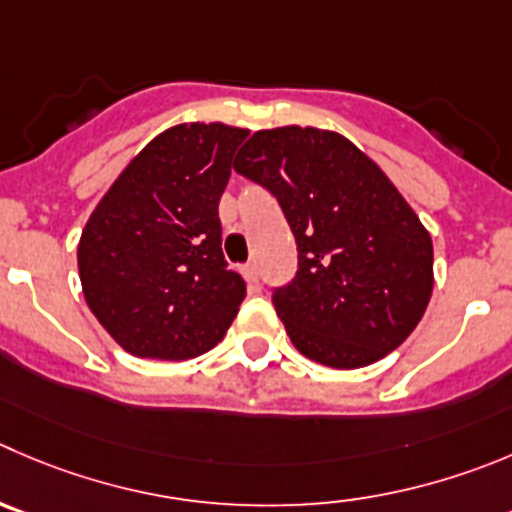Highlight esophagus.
<instances>
[{"mask_svg": "<svg viewBox=\"0 0 512 512\" xmlns=\"http://www.w3.org/2000/svg\"><path fill=\"white\" fill-rule=\"evenodd\" d=\"M241 271H243V276H246L248 284H259V266L253 264V261H251V264L243 266Z\"/></svg>", "mask_w": 512, "mask_h": 512, "instance_id": "obj_1", "label": "esophagus"}]
</instances>
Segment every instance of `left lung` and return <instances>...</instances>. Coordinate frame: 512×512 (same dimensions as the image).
I'll use <instances>...</instances> for the list:
<instances>
[{
  "instance_id": "1",
  "label": "left lung",
  "mask_w": 512,
  "mask_h": 512,
  "mask_svg": "<svg viewBox=\"0 0 512 512\" xmlns=\"http://www.w3.org/2000/svg\"><path fill=\"white\" fill-rule=\"evenodd\" d=\"M284 211L299 271L271 296L311 362L359 369L405 342L430 304L432 238L382 168L334 130H259L233 163Z\"/></svg>"
}]
</instances>
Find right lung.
<instances>
[{
  "mask_svg": "<svg viewBox=\"0 0 512 512\" xmlns=\"http://www.w3.org/2000/svg\"><path fill=\"white\" fill-rule=\"evenodd\" d=\"M248 130L180 123L155 135L82 228L87 306L125 352L191 359L226 337L246 284L226 269L218 201Z\"/></svg>",
  "mask_w": 512,
  "mask_h": 512,
  "instance_id": "add662e5",
  "label": "right lung"
}]
</instances>
